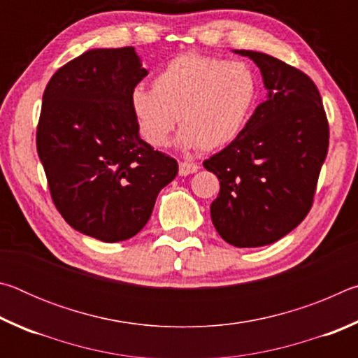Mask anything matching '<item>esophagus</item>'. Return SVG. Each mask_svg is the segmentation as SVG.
<instances>
[{
  "mask_svg": "<svg viewBox=\"0 0 358 358\" xmlns=\"http://www.w3.org/2000/svg\"><path fill=\"white\" fill-rule=\"evenodd\" d=\"M199 171V166L194 164V162H180V175L181 177H186V175L196 173Z\"/></svg>",
  "mask_w": 358,
  "mask_h": 358,
  "instance_id": "esophagus-1",
  "label": "esophagus"
}]
</instances>
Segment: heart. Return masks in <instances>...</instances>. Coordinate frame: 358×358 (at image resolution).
I'll list each match as a JSON object with an SVG mask.
<instances>
[{
  "label": "heart",
  "instance_id": "1",
  "mask_svg": "<svg viewBox=\"0 0 358 358\" xmlns=\"http://www.w3.org/2000/svg\"><path fill=\"white\" fill-rule=\"evenodd\" d=\"M257 98L259 80L251 66L183 53L157 72L153 90L134 88L131 108L138 132L153 147H167L180 121L181 147L213 151L245 131Z\"/></svg>",
  "mask_w": 358,
  "mask_h": 358
}]
</instances>
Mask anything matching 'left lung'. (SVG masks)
Wrapping results in <instances>:
<instances>
[{
	"label": "left lung",
	"instance_id": "obj_1",
	"mask_svg": "<svg viewBox=\"0 0 358 358\" xmlns=\"http://www.w3.org/2000/svg\"><path fill=\"white\" fill-rule=\"evenodd\" d=\"M259 66L266 101L245 131L203 161L220 180L211 221L229 245L275 243L310 213L329 150V121L316 85L305 72L252 50H235Z\"/></svg>",
	"mask_w": 358,
	"mask_h": 358
}]
</instances>
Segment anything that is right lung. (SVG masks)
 <instances>
[{
	"mask_svg": "<svg viewBox=\"0 0 358 358\" xmlns=\"http://www.w3.org/2000/svg\"><path fill=\"white\" fill-rule=\"evenodd\" d=\"M148 76L134 47L93 48L47 83L36 132L52 201L78 232L106 243L148 222L178 162L142 141L131 93Z\"/></svg>",
	"mask_w": 358,
	"mask_h": 358,
	"instance_id": "right-lung-1",
	"label": "right lung"
}]
</instances>
